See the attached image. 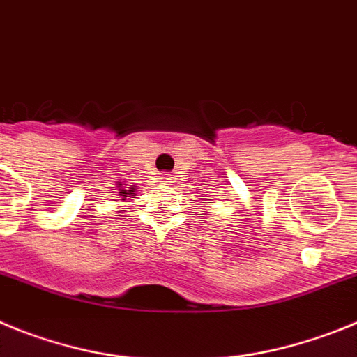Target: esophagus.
Returning <instances> with one entry per match:
<instances>
[{"label": "esophagus", "mask_w": 357, "mask_h": 357, "mask_svg": "<svg viewBox=\"0 0 357 357\" xmlns=\"http://www.w3.org/2000/svg\"><path fill=\"white\" fill-rule=\"evenodd\" d=\"M162 181H163V183H171V176L165 174V176H163V178H162Z\"/></svg>", "instance_id": "1"}]
</instances>
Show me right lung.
<instances>
[{
    "instance_id": "right-lung-1",
    "label": "right lung",
    "mask_w": 357,
    "mask_h": 357,
    "mask_svg": "<svg viewBox=\"0 0 357 357\" xmlns=\"http://www.w3.org/2000/svg\"><path fill=\"white\" fill-rule=\"evenodd\" d=\"M117 195H119V197H121V201H126V199L128 197H131V194H133V192L135 190H137V188H135V186L133 185H130V186H123V185H121V183H119V188H117Z\"/></svg>"
}]
</instances>
